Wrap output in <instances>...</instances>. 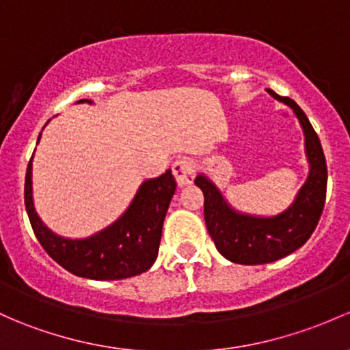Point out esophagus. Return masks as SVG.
Here are the masks:
<instances>
[{
    "instance_id": "esophagus-1",
    "label": "esophagus",
    "mask_w": 350,
    "mask_h": 350,
    "mask_svg": "<svg viewBox=\"0 0 350 350\" xmlns=\"http://www.w3.org/2000/svg\"><path fill=\"white\" fill-rule=\"evenodd\" d=\"M194 172H196V167L191 163L189 159H178L174 164H172V174H174L176 181H178L179 186H187L193 183Z\"/></svg>"
}]
</instances>
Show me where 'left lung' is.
Segmentation results:
<instances>
[{"label": "left lung", "instance_id": "8db88e82", "mask_svg": "<svg viewBox=\"0 0 350 350\" xmlns=\"http://www.w3.org/2000/svg\"><path fill=\"white\" fill-rule=\"evenodd\" d=\"M268 94L292 107L305 134L310 172L292 206L271 218L241 215L224 201L218 187L206 176L200 174L194 179V185L204 194V221L209 237L224 258L240 265L270 263L299 250L314 233L325 203L327 164L317 132L292 98L280 97L270 88Z\"/></svg>", "mask_w": 350, "mask_h": 350}]
</instances>
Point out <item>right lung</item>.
I'll use <instances>...</instances> for the list:
<instances>
[{
	"mask_svg": "<svg viewBox=\"0 0 350 350\" xmlns=\"http://www.w3.org/2000/svg\"><path fill=\"white\" fill-rule=\"evenodd\" d=\"M79 102L92 104L85 98ZM31 161L33 157L25 178V206L36 240L55 262L70 273L92 280H122L152 267L159 252L165 213L176 191L171 169L142 183L127 211L109 228L85 240H67L51 233L33 208Z\"/></svg>",
	"mask_w": 350,
	"mask_h": 350,
	"instance_id": "obj_1",
	"label": "right lung"
}]
</instances>
